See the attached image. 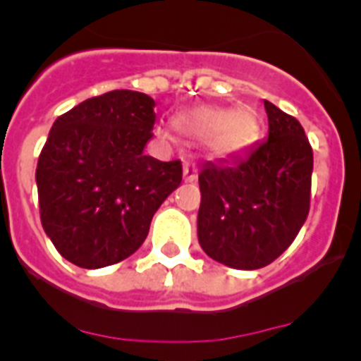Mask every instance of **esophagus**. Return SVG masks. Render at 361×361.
<instances>
[{"instance_id":"1","label":"esophagus","mask_w":361,"mask_h":361,"mask_svg":"<svg viewBox=\"0 0 361 361\" xmlns=\"http://www.w3.org/2000/svg\"><path fill=\"white\" fill-rule=\"evenodd\" d=\"M183 175L186 183H195L197 177H199V175H197V166L191 164V162H186L183 168Z\"/></svg>"}]
</instances>
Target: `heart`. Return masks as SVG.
Listing matches in <instances>:
<instances>
[{"label":"heart","mask_w":361,"mask_h":361,"mask_svg":"<svg viewBox=\"0 0 361 361\" xmlns=\"http://www.w3.org/2000/svg\"><path fill=\"white\" fill-rule=\"evenodd\" d=\"M178 132L195 139H208L213 157L226 159L238 155L257 142L260 119L251 106L222 108L199 106L175 117ZM159 137H168L164 128H157Z\"/></svg>","instance_id":"b5f03b06"}]
</instances>
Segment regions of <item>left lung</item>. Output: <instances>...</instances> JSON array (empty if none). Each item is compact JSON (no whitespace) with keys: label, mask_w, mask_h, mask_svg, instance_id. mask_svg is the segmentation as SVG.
Segmentation results:
<instances>
[{"label":"left lung","mask_w":361,"mask_h":361,"mask_svg":"<svg viewBox=\"0 0 361 361\" xmlns=\"http://www.w3.org/2000/svg\"><path fill=\"white\" fill-rule=\"evenodd\" d=\"M269 132L244 157L199 173L197 235L204 253L233 269H260L288 250L311 200L312 149L295 117L264 101Z\"/></svg>","instance_id":"1"}]
</instances>
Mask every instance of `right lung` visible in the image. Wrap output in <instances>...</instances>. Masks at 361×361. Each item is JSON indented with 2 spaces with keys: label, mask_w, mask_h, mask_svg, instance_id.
Here are the masks:
<instances>
[{
  "label": "right lung",
  "mask_w": 361,
  "mask_h": 361,
  "mask_svg": "<svg viewBox=\"0 0 361 361\" xmlns=\"http://www.w3.org/2000/svg\"><path fill=\"white\" fill-rule=\"evenodd\" d=\"M153 108L149 95L114 90L52 124L37 161V197L44 233L68 262L99 269L135 253L183 180L180 161L145 155Z\"/></svg>",
  "instance_id": "obj_1"
}]
</instances>
